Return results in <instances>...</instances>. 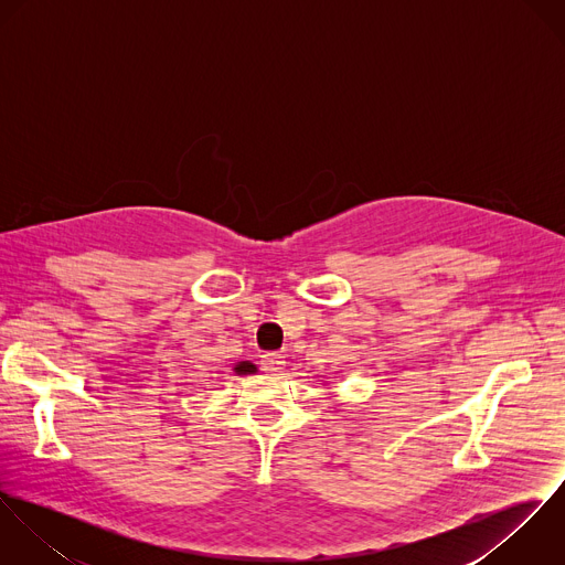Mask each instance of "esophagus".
<instances>
[{
	"label": "esophagus",
	"instance_id": "esophagus-1",
	"mask_svg": "<svg viewBox=\"0 0 565 565\" xmlns=\"http://www.w3.org/2000/svg\"><path fill=\"white\" fill-rule=\"evenodd\" d=\"M285 356L282 354H278V352H267V354H263V359H260V367H263V372H267V374H271V376H280L282 372H285Z\"/></svg>",
	"mask_w": 565,
	"mask_h": 565
}]
</instances>
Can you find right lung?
Wrapping results in <instances>:
<instances>
[{
  "label": "right lung",
  "mask_w": 565,
  "mask_h": 565,
  "mask_svg": "<svg viewBox=\"0 0 565 565\" xmlns=\"http://www.w3.org/2000/svg\"><path fill=\"white\" fill-rule=\"evenodd\" d=\"M233 372H235L237 376H247V374H256L258 367H256L254 363H249V361H239V363L233 365Z\"/></svg>",
  "instance_id": "obj_1"
}]
</instances>
